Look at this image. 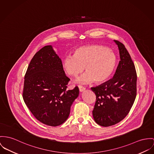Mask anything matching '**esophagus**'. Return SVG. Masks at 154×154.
<instances>
[{
  "label": "esophagus",
  "instance_id": "1",
  "mask_svg": "<svg viewBox=\"0 0 154 154\" xmlns=\"http://www.w3.org/2000/svg\"><path fill=\"white\" fill-rule=\"evenodd\" d=\"M79 91L80 92H83L85 90V88L83 86H82V85H79Z\"/></svg>",
  "mask_w": 154,
  "mask_h": 154
}]
</instances>
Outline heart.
I'll use <instances>...</instances> for the list:
<instances>
[{
	"label": "heart",
	"mask_w": 154,
	"mask_h": 154,
	"mask_svg": "<svg viewBox=\"0 0 154 154\" xmlns=\"http://www.w3.org/2000/svg\"><path fill=\"white\" fill-rule=\"evenodd\" d=\"M117 59L115 54L106 48L90 45L77 48L73 56L66 57L62 63L63 69L69 76L77 77L87 71L77 80V83L88 84L106 82L115 70Z\"/></svg>",
	"instance_id": "obj_1"
}]
</instances>
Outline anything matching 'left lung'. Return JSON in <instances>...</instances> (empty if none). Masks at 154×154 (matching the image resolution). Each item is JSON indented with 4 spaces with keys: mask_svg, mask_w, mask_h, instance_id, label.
Instances as JSON below:
<instances>
[{
    "mask_svg": "<svg viewBox=\"0 0 154 154\" xmlns=\"http://www.w3.org/2000/svg\"><path fill=\"white\" fill-rule=\"evenodd\" d=\"M118 46L120 61L112 79L91 90L96 95L93 111L95 122L103 127L115 125L129 113L137 95V75L134 64L124 45Z\"/></svg>",
    "mask_w": 154,
    "mask_h": 154,
    "instance_id": "1",
    "label": "left lung"
}]
</instances>
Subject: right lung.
I'll use <instances>...</instances> for the list:
<instances>
[{
  "label": "right lung",
  "mask_w": 154,
  "mask_h": 154,
  "mask_svg": "<svg viewBox=\"0 0 154 154\" xmlns=\"http://www.w3.org/2000/svg\"><path fill=\"white\" fill-rule=\"evenodd\" d=\"M70 79L51 45L37 51L24 75L23 98L35 119L56 127L68 119L71 105L79 94L78 87L67 90Z\"/></svg>",
  "instance_id": "add662e5"
}]
</instances>
